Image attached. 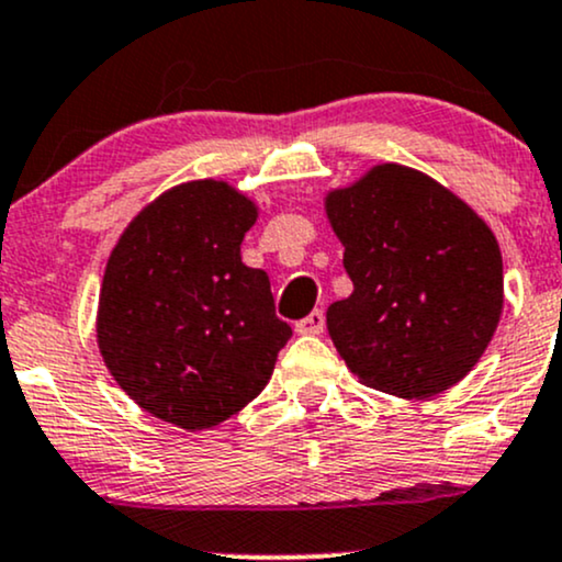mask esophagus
I'll return each instance as SVG.
<instances>
[{
  "instance_id": "obj_1",
  "label": "esophagus",
  "mask_w": 562,
  "mask_h": 562,
  "mask_svg": "<svg viewBox=\"0 0 562 562\" xmlns=\"http://www.w3.org/2000/svg\"><path fill=\"white\" fill-rule=\"evenodd\" d=\"M323 330H325V314L319 310H314L312 314H306L301 323H295V333H301V336H319Z\"/></svg>"
}]
</instances>
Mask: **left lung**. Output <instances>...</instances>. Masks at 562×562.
Here are the masks:
<instances>
[{"label":"left lung","mask_w":562,"mask_h":562,"mask_svg":"<svg viewBox=\"0 0 562 562\" xmlns=\"http://www.w3.org/2000/svg\"><path fill=\"white\" fill-rule=\"evenodd\" d=\"M349 299L328 310L347 368L371 390L427 400L477 366L504 310L502 250L451 189L397 162L325 194Z\"/></svg>","instance_id":"1"}]
</instances>
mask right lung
<instances>
[{
	"mask_svg": "<svg viewBox=\"0 0 562 562\" xmlns=\"http://www.w3.org/2000/svg\"><path fill=\"white\" fill-rule=\"evenodd\" d=\"M258 205L202 178L151 200L111 250L95 338L116 384L151 416L211 429L261 394L291 325L239 245Z\"/></svg>",
	"mask_w": 562,
	"mask_h": 562,
	"instance_id": "add662e5",
	"label": "right lung"
}]
</instances>
